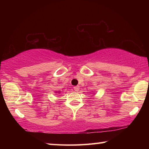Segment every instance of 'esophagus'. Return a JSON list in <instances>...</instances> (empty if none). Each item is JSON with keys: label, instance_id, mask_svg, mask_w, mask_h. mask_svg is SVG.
<instances>
[{"label": "esophagus", "instance_id": "obj_1", "mask_svg": "<svg viewBox=\"0 0 149 149\" xmlns=\"http://www.w3.org/2000/svg\"><path fill=\"white\" fill-rule=\"evenodd\" d=\"M74 89L75 90V91H76V92L79 91V86H75V87H74Z\"/></svg>", "mask_w": 149, "mask_h": 149}]
</instances>
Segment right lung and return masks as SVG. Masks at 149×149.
Here are the masks:
<instances>
[{
	"label": "right lung",
	"instance_id": "1",
	"mask_svg": "<svg viewBox=\"0 0 149 149\" xmlns=\"http://www.w3.org/2000/svg\"><path fill=\"white\" fill-rule=\"evenodd\" d=\"M56 93H60V91H57V92H55Z\"/></svg>",
	"mask_w": 149,
	"mask_h": 149
}]
</instances>
